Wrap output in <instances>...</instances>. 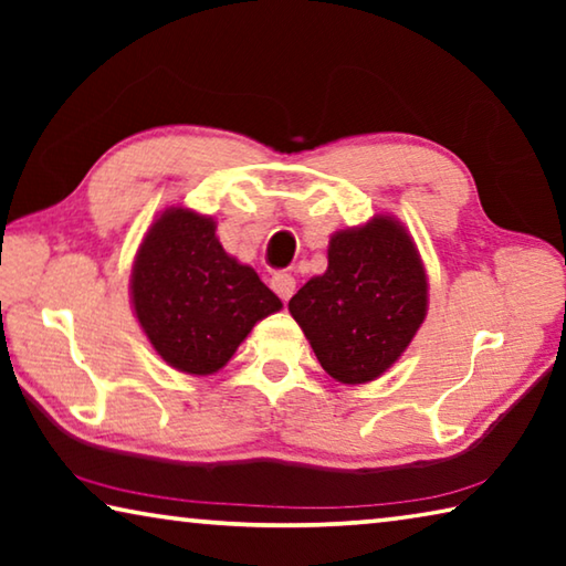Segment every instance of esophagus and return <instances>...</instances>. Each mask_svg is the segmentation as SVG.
Here are the masks:
<instances>
[{
    "instance_id": "1",
    "label": "esophagus",
    "mask_w": 566,
    "mask_h": 566,
    "mask_svg": "<svg viewBox=\"0 0 566 566\" xmlns=\"http://www.w3.org/2000/svg\"><path fill=\"white\" fill-rule=\"evenodd\" d=\"M272 290L286 302L294 294V290H296V280H294L290 272H276L272 276Z\"/></svg>"
}]
</instances>
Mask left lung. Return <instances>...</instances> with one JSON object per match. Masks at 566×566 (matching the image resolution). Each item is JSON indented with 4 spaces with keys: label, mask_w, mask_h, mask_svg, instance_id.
<instances>
[{
    "label": "left lung",
    "mask_w": 566,
    "mask_h": 566,
    "mask_svg": "<svg viewBox=\"0 0 566 566\" xmlns=\"http://www.w3.org/2000/svg\"><path fill=\"white\" fill-rule=\"evenodd\" d=\"M319 364L342 385L377 379L427 314V274L405 227L375 217L329 242V266L290 300Z\"/></svg>",
    "instance_id": "1"
}]
</instances>
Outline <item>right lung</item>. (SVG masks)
<instances>
[{
	"instance_id": "1",
	"label": "right lung",
	"mask_w": 566,
	"mask_h": 566,
	"mask_svg": "<svg viewBox=\"0 0 566 566\" xmlns=\"http://www.w3.org/2000/svg\"><path fill=\"white\" fill-rule=\"evenodd\" d=\"M214 219L171 207L149 227L132 272V302L151 347L187 375H212L280 296L229 256Z\"/></svg>"
}]
</instances>
